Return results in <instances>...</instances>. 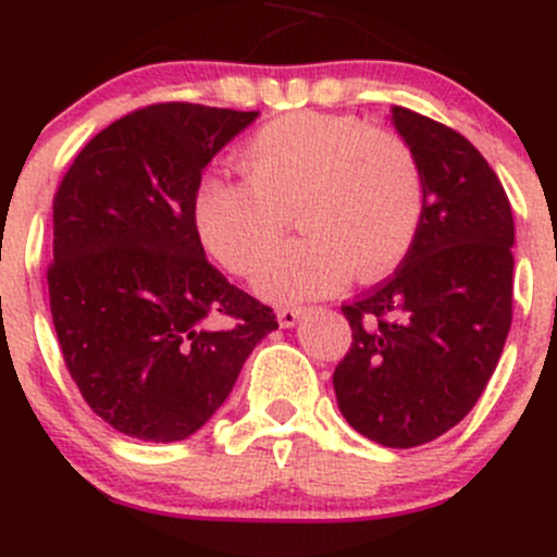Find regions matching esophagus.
Returning <instances> with one entry per match:
<instances>
[{
  "mask_svg": "<svg viewBox=\"0 0 557 557\" xmlns=\"http://www.w3.org/2000/svg\"><path fill=\"white\" fill-rule=\"evenodd\" d=\"M300 317H304V309H300V306H280L277 309L280 327H293Z\"/></svg>",
  "mask_w": 557,
  "mask_h": 557,
  "instance_id": "34e87169",
  "label": "esophagus"
}]
</instances>
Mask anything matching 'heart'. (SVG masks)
I'll list each match as a JSON object with an SVG mask.
<instances>
[{
    "mask_svg": "<svg viewBox=\"0 0 557 557\" xmlns=\"http://www.w3.org/2000/svg\"><path fill=\"white\" fill-rule=\"evenodd\" d=\"M243 181L198 183L194 222L207 251L251 277L297 216L305 235L275 252L257 287L293 300L374 280L406 257L424 216V170L406 138L345 114L296 112L240 149Z\"/></svg>",
    "mask_w": 557,
    "mask_h": 557,
    "instance_id": "obj_1",
    "label": "heart"
}]
</instances>
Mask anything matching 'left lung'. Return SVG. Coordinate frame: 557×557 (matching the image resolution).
I'll use <instances>...</instances> for the list:
<instances>
[{"label":"left lung","instance_id":"1","mask_svg":"<svg viewBox=\"0 0 557 557\" xmlns=\"http://www.w3.org/2000/svg\"><path fill=\"white\" fill-rule=\"evenodd\" d=\"M426 201L400 267L343 304L354 330L332 385L356 432L387 447L432 443L474 408L513 319V212L461 133L393 107Z\"/></svg>","mask_w":557,"mask_h":557}]
</instances>
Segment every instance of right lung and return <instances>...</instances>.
I'll use <instances>...</instances> for the list:
<instances>
[{
  "instance_id": "1",
  "label": "right lung",
  "mask_w": 557,
  "mask_h": 557,
  "mask_svg": "<svg viewBox=\"0 0 557 557\" xmlns=\"http://www.w3.org/2000/svg\"><path fill=\"white\" fill-rule=\"evenodd\" d=\"M257 112L164 101L83 146L54 194L49 306L62 359L96 417L144 443L207 424L261 337L270 306L203 257L201 172Z\"/></svg>"
}]
</instances>
